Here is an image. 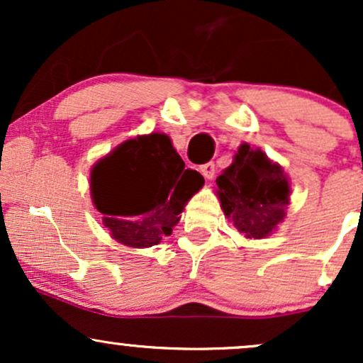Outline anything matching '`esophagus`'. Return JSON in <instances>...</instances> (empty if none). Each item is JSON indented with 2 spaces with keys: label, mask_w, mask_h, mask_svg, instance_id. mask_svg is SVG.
Instances as JSON below:
<instances>
[{
  "label": "esophagus",
  "mask_w": 363,
  "mask_h": 363,
  "mask_svg": "<svg viewBox=\"0 0 363 363\" xmlns=\"http://www.w3.org/2000/svg\"><path fill=\"white\" fill-rule=\"evenodd\" d=\"M199 170L206 179H213L215 177V164L213 162H206V164L199 165Z\"/></svg>",
  "instance_id": "1"
}]
</instances>
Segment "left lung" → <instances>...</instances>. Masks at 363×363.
<instances>
[{"mask_svg": "<svg viewBox=\"0 0 363 363\" xmlns=\"http://www.w3.org/2000/svg\"><path fill=\"white\" fill-rule=\"evenodd\" d=\"M227 218L247 239H262L285 218L290 186L278 164L259 150L242 145L230 167L216 179Z\"/></svg>", "mask_w": 363, "mask_h": 363, "instance_id": "obj_1", "label": "left lung"}]
</instances>
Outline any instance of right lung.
I'll return each instance as SVG.
<instances>
[{
  "instance_id": "right-lung-1",
  "label": "right lung",
  "mask_w": 363,
  "mask_h": 363,
  "mask_svg": "<svg viewBox=\"0 0 363 363\" xmlns=\"http://www.w3.org/2000/svg\"><path fill=\"white\" fill-rule=\"evenodd\" d=\"M91 198L104 225L129 247H152L172 234L205 179L186 169L167 135L124 141L91 169Z\"/></svg>"
}]
</instances>
